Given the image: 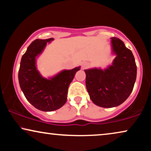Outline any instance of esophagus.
Wrapping results in <instances>:
<instances>
[{"label":"esophagus","instance_id":"34e87169","mask_svg":"<svg viewBox=\"0 0 151 151\" xmlns=\"http://www.w3.org/2000/svg\"><path fill=\"white\" fill-rule=\"evenodd\" d=\"M88 67V63H84L82 64V68H83V69H86V68H87Z\"/></svg>","mask_w":151,"mask_h":151}]
</instances>
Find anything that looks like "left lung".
Instances as JSON below:
<instances>
[{
	"mask_svg": "<svg viewBox=\"0 0 151 151\" xmlns=\"http://www.w3.org/2000/svg\"><path fill=\"white\" fill-rule=\"evenodd\" d=\"M116 55L107 69L85 70L86 86L92 102L103 108H112L124 103L133 89L137 66L131 50L116 37L111 38Z\"/></svg>",
	"mask_w": 151,
	"mask_h": 151,
	"instance_id": "1",
	"label": "left lung"
}]
</instances>
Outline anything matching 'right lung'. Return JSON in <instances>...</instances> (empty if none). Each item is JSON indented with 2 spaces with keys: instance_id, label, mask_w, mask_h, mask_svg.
Segmentation results:
<instances>
[{
  "instance_id": "right-lung-1",
  "label": "right lung",
  "mask_w": 151,
  "mask_h": 151,
  "mask_svg": "<svg viewBox=\"0 0 151 151\" xmlns=\"http://www.w3.org/2000/svg\"><path fill=\"white\" fill-rule=\"evenodd\" d=\"M53 40L36 39L22 57L19 71L20 87L28 101L36 108L50 112L59 109L67 101L68 90L80 67L63 70L51 79L42 77L36 67V57Z\"/></svg>"
}]
</instances>
